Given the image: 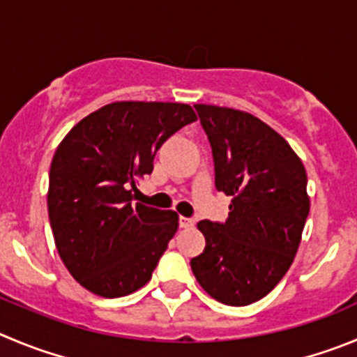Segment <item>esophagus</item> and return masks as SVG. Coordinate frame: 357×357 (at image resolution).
<instances>
[{"mask_svg":"<svg viewBox=\"0 0 357 357\" xmlns=\"http://www.w3.org/2000/svg\"><path fill=\"white\" fill-rule=\"evenodd\" d=\"M194 224H195L194 218H186V216H179V227H181V229L194 227Z\"/></svg>","mask_w":357,"mask_h":357,"instance_id":"esophagus-1","label":"esophagus"}]
</instances>
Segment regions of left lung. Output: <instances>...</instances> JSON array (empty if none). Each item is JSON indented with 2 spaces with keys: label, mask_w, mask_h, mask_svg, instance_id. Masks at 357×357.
I'll use <instances>...</instances> for the list:
<instances>
[{
  "label": "left lung",
  "mask_w": 357,
  "mask_h": 357,
  "mask_svg": "<svg viewBox=\"0 0 357 357\" xmlns=\"http://www.w3.org/2000/svg\"><path fill=\"white\" fill-rule=\"evenodd\" d=\"M211 144L215 186L231 195L225 222H199L204 252L190 261L216 301L246 306L291 268L310 211L306 171L289 142L248 112L195 105Z\"/></svg>",
  "instance_id": "obj_1"
}]
</instances>
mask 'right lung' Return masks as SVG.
<instances>
[{"label": "right lung", "instance_id": "add662e5", "mask_svg": "<svg viewBox=\"0 0 357 357\" xmlns=\"http://www.w3.org/2000/svg\"><path fill=\"white\" fill-rule=\"evenodd\" d=\"M197 119L186 103L114 102L73 126L49 172V220L70 275L102 298L151 280L178 231V213L135 202L162 144Z\"/></svg>", "mask_w": 357, "mask_h": 357}]
</instances>
